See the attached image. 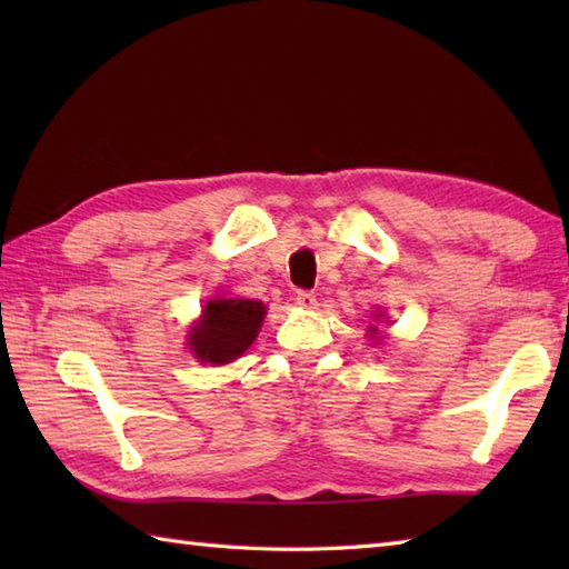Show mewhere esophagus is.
I'll use <instances>...</instances> for the list:
<instances>
[{
  "label": "esophagus",
  "instance_id": "esophagus-1",
  "mask_svg": "<svg viewBox=\"0 0 569 569\" xmlns=\"http://www.w3.org/2000/svg\"><path fill=\"white\" fill-rule=\"evenodd\" d=\"M296 303H298L300 308L310 310V308H316V296H312L310 291H298V293H296Z\"/></svg>",
  "mask_w": 569,
  "mask_h": 569
}]
</instances>
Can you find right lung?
Returning <instances> with one entry per match:
<instances>
[{
    "label": "right lung",
    "mask_w": 569,
    "mask_h": 569,
    "mask_svg": "<svg viewBox=\"0 0 569 569\" xmlns=\"http://www.w3.org/2000/svg\"><path fill=\"white\" fill-rule=\"evenodd\" d=\"M266 308L259 300L217 298L202 310V320L190 332V349L200 361L227 365L247 352L257 340Z\"/></svg>",
    "instance_id": "obj_1"
}]
</instances>
